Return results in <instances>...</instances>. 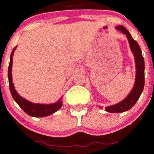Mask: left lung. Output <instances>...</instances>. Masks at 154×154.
Instances as JSON below:
<instances>
[{
  "instance_id": "8db88e82",
  "label": "left lung",
  "mask_w": 154,
  "mask_h": 154,
  "mask_svg": "<svg viewBox=\"0 0 154 154\" xmlns=\"http://www.w3.org/2000/svg\"><path fill=\"white\" fill-rule=\"evenodd\" d=\"M116 29L120 30L122 33L125 34L127 36L131 49L132 52L134 55V58H135L137 70H136L135 84H134V86L130 94L121 103L114 105V106L106 107V111L113 113L123 112L128 111L131 108L133 107L134 104L137 103V100L143 92V87H144V60H143L140 46L137 42L132 38L130 32L128 31L127 29L125 28L122 26H119L116 27Z\"/></svg>"
}]
</instances>
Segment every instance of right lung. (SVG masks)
Masks as SVG:
<instances>
[{"mask_svg": "<svg viewBox=\"0 0 154 154\" xmlns=\"http://www.w3.org/2000/svg\"><path fill=\"white\" fill-rule=\"evenodd\" d=\"M17 47L13 49L11 54V61H10L9 67H8V79H9V86L10 90H11V95H12L14 100L17 102V104L22 108V109L25 112L26 114L33 117H45L49 115L53 114L56 111L59 109L62 106V102L59 100L54 104L45 105V104H35V103H30L27 101L25 99L22 97L17 93L14 89V84L12 82V62H13V54H14V50Z\"/></svg>", "mask_w": 154, "mask_h": 154, "instance_id": "obj_1", "label": "right lung"}]
</instances>
